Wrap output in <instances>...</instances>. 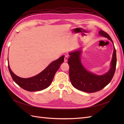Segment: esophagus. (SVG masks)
Here are the masks:
<instances>
[{
	"label": "esophagus",
	"instance_id": "34e87169",
	"mask_svg": "<svg viewBox=\"0 0 124 124\" xmlns=\"http://www.w3.org/2000/svg\"><path fill=\"white\" fill-rule=\"evenodd\" d=\"M68 56L67 55H65L64 57V62H67V61H68Z\"/></svg>",
	"mask_w": 124,
	"mask_h": 124
}]
</instances>
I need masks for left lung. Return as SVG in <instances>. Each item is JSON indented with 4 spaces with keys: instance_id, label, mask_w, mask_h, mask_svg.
<instances>
[{
    "instance_id": "obj_1",
    "label": "left lung",
    "mask_w": 124,
    "mask_h": 124,
    "mask_svg": "<svg viewBox=\"0 0 124 124\" xmlns=\"http://www.w3.org/2000/svg\"><path fill=\"white\" fill-rule=\"evenodd\" d=\"M99 34L106 37L113 44V41L107 32L100 30ZM81 50L69 53L68 63L71 84L77 89L86 93H95L100 91L110 83L115 72L117 59L114 46L110 69L102 76L93 74L84 68L81 61Z\"/></svg>"
}]
</instances>
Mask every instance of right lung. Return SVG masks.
<instances>
[{"label": "right lung", "mask_w": 124, "mask_h": 124, "mask_svg": "<svg viewBox=\"0 0 124 124\" xmlns=\"http://www.w3.org/2000/svg\"><path fill=\"white\" fill-rule=\"evenodd\" d=\"M64 55L52 62L46 68L37 76L29 78H22L15 74L8 68L13 80L22 88L29 92L40 91L46 88L51 84L60 66L64 61ZM9 63V61H8Z\"/></svg>", "instance_id": "obj_1"}]
</instances>
